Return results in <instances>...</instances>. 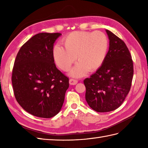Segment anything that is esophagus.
Segmentation results:
<instances>
[{"label": "esophagus", "instance_id": "obj_1", "mask_svg": "<svg viewBox=\"0 0 148 148\" xmlns=\"http://www.w3.org/2000/svg\"><path fill=\"white\" fill-rule=\"evenodd\" d=\"M77 80L76 79H69V84H71V85H75V84H76L77 83Z\"/></svg>", "mask_w": 148, "mask_h": 148}]
</instances>
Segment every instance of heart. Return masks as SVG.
<instances>
[{
	"instance_id": "1",
	"label": "heart",
	"mask_w": 148,
	"mask_h": 148,
	"mask_svg": "<svg viewBox=\"0 0 148 148\" xmlns=\"http://www.w3.org/2000/svg\"><path fill=\"white\" fill-rule=\"evenodd\" d=\"M64 47L54 46L53 56L56 64L64 71H68L76 60L79 62L70 72L73 77H81L88 70L95 71L103 64L108 49V39L101 32L75 31L62 40Z\"/></svg>"
}]
</instances>
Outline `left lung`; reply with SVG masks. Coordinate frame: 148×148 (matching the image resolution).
<instances>
[{
    "label": "left lung",
    "instance_id": "8db88e82",
    "mask_svg": "<svg viewBox=\"0 0 148 148\" xmlns=\"http://www.w3.org/2000/svg\"><path fill=\"white\" fill-rule=\"evenodd\" d=\"M109 51L95 73L84 80L85 99L94 111L105 112L118 108L130 90L134 75L133 61L125 43L111 31Z\"/></svg>",
    "mask_w": 148,
    "mask_h": 148
}]
</instances>
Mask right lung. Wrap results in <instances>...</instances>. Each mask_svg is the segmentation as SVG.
<instances>
[{"label": "right lung", "instance_id": "right-lung-1", "mask_svg": "<svg viewBox=\"0 0 148 148\" xmlns=\"http://www.w3.org/2000/svg\"><path fill=\"white\" fill-rule=\"evenodd\" d=\"M60 33H39L21 47L12 73L14 94L24 110L37 117L50 118L61 110L69 86V78L56 68L53 56Z\"/></svg>", "mask_w": 148, "mask_h": 148}]
</instances>
